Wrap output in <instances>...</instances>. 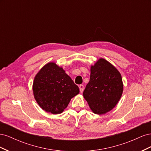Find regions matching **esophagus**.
I'll use <instances>...</instances> for the list:
<instances>
[{
	"instance_id": "esophagus-1",
	"label": "esophagus",
	"mask_w": 151,
	"mask_h": 151,
	"mask_svg": "<svg viewBox=\"0 0 151 151\" xmlns=\"http://www.w3.org/2000/svg\"><path fill=\"white\" fill-rule=\"evenodd\" d=\"M79 89H80V92L81 93H83V91H84V86L83 85V84H81V85H79Z\"/></svg>"
}]
</instances>
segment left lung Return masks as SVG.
<instances>
[{
    "label": "left lung",
    "mask_w": 151,
    "mask_h": 151,
    "mask_svg": "<svg viewBox=\"0 0 151 151\" xmlns=\"http://www.w3.org/2000/svg\"><path fill=\"white\" fill-rule=\"evenodd\" d=\"M121 74L103 58L91 67L89 82L83 92L90 108L96 114L106 113L115 107L123 93Z\"/></svg>",
    "instance_id": "1"
}]
</instances>
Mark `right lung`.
I'll return each mask as SVG.
<instances>
[{"label":"right lung","mask_w":151,"mask_h":151,"mask_svg":"<svg viewBox=\"0 0 151 151\" xmlns=\"http://www.w3.org/2000/svg\"><path fill=\"white\" fill-rule=\"evenodd\" d=\"M34 96L40 106L47 112L59 114L67 108L71 98L79 93V89L63 68L48 63L36 76Z\"/></svg>","instance_id":"1"}]
</instances>
